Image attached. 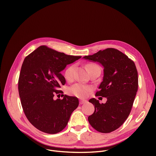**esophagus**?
<instances>
[{"mask_svg":"<svg viewBox=\"0 0 156 156\" xmlns=\"http://www.w3.org/2000/svg\"><path fill=\"white\" fill-rule=\"evenodd\" d=\"M87 102V101L86 100H83V99L80 100V104H86Z\"/></svg>","mask_w":156,"mask_h":156,"instance_id":"esophagus-1","label":"esophagus"}]
</instances>
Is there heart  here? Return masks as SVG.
I'll return each mask as SVG.
<instances>
[{
  "label": "heart",
  "instance_id": "1",
  "mask_svg": "<svg viewBox=\"0 0 156 156\" xmlns=\"http://www.w3.org/2000/svg\"><path fill=\"white\" fill-rule=\"evenodd\" d=\"M86 66L89 73L94 69L99 68V66L98 65L94 63L87 64ZM75 69V65H72L66 69L65 72V76L66 80L69 81L73 80L74 76ZM90 91H91V87L90 86L81 84V83H76L68 89V93L69 94L74 95L78 98H84L87 96L89 93L90 92Z\"/></svg>",
  "mask_w": 156,
  "mask_h": 156
}]
</instances>
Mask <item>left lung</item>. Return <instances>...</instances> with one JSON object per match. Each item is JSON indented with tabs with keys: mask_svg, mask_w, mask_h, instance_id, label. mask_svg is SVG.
Instances as JSON below:
<instances>
[{
	"mask_svg": "<svg viewBox=\"0 0 156 156\" xmlns=\"http://www.w3.org/2000/svg\"><path fill=\"white\" fill-rule=\"evenodd\" d=\"M83 58L102 65L103 80L96 96L107 98L105 104H100L95 98L89 101L95 108L94 113L88 117L89 123L99 132L110 133L125 122L131 112L138 87L135 64L114 48L101 50Z\"/></svg>",
	"mask_w": 156,
	"mask_h": 156,
	"instance_id": "1",
	"label": "left lung"
}]
</instances>
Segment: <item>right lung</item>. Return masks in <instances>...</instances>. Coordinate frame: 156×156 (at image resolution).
Here are the masks:
<instances>
[{
  "label": "right lung",
  "mask_w": 156,
  "mask_h": 156,
  "mask_svg": "<svg viewBox=\"0 0 156 156\" xmlns=\"http://www.w3.org/2000/svg\"><path fill=\"white\" fill-rule=\"evenodd\" d=\"M81 56L68 55L41 46L25 57L18 80V92L24 113L39 130L55 134L67 125L71 114L79 105L78 99L63 94L58 90L65 84L60 72Z\"/></svg>",
  "instance_id": "add662e5"
}]
</instances>
